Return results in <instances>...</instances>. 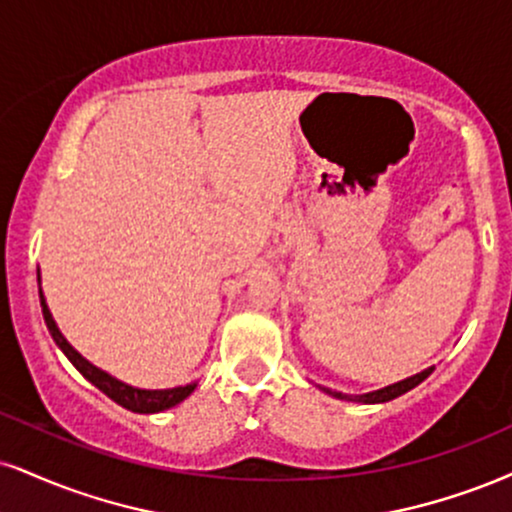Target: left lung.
<instances>
[{"mask_svg":"<svg viewBox=\"0 0 512 512\" xmlns=\"http://www.w3.org/2000/svg\"><path fill=\"white\" fill-rule=\"evenodd\" d=\"M432 372H434V367H427V369H422L420 374H412V377H408V379L396 381V384L384 386V389H379V391L362 393V396H348V393L331 391V389H326V386H322V391H326L329 396H334L338 400H353V403H386V400H393V398L403 396V393H408L410 389H415V386L422 384V381L427 379Z\"/></svg>","mask_w":512,"mask_h":512,"instance_id":"left-lung-1","label":"left lung"}]
</instances>
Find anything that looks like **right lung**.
Here are the masks:
<instances>
[{
    "instance_id": "add662e5",
    "label": "right lung",
    "mask_w": 512,
    "mask_h": 512,
    "mask_svg": "<svg viewBox=\"0 0 512 512\" xmlns=\"http://www.w3.org/2000/svg\"><path fill=\"white\" fill-rule=\"evenodd\" d=\"M38 281H40V272H38ZM40 305H42V317H45V324H47L49 334H52L54 343H57V346L61 348V353L69 357V360L73 362V367H76L78 372L90 381V384H95L97 389L104 393V396L112 398L114 403L121 405V408H126V410H131V412H140V415H152V412H162V410L174 408V405L181 403V400H186L190 393L195 391L197 384L174 386V389H157V391L135 389V386L123 384V381L114 379L112 374L102 372L100 367H95V365H92V362L85 360V357L80 355L78 350L73 348L64 336H61L59 326L52 319V312H49V307L45 303V295H42V288H40Z\"/></svg>"
}]
</instances>
